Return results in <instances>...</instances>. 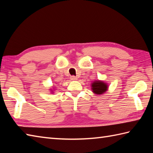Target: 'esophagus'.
Masks as SVG:
<instances>
[{"label": "esophagus", "mask_w": 153, "mask_h": 153, "mask_svg": "<svg viewBox=\"0 0 153 153\" xmlns=\"http://www.w3.org/2000/svg\"><path fill=\"white\" fill-rule=\"evenodd\" d=\"M70 79H71V80L76 81V80H77V77H76V76H71V77H70Z\"/></svg>", "instance_id": "1"}]
</instances>
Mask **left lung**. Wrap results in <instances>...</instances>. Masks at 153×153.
Segmentation results:
<instances>
[{
    "label": "left lung",
    "mask_w": 153,
    "mask_h": 153,
    "mask_svg": "<svg viewBox=\"0 0 153 153\" xmlns=\"http://www.w3.org/2000/svg\"><path fill=\"white\" fill-rule=\"evenodd\" d=\"M93 92L97 95H101L105 93L108 89V85L102 81L96 80L91 84Z\"/></svg>",
    "instance_id": "1"
}]
</instances>
